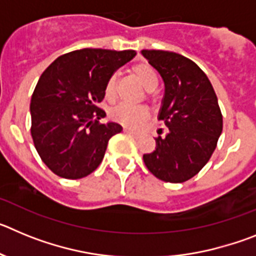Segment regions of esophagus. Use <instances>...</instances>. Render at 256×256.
I'll return each instance as SVG.
<instances>
[{"mask_svg": "<svg viewBox=\"0 0 256 256\" xmlns=\"http://www.w3.org/2000/svg\"><path fill=\"white\" fill-rule=\"evenodd\" d=\"M124 132H126V133H128V134H130V136H132L133 138H138V137H140V133H137V132H133V130H128V128H124Z\"/></svg>", "mask_w": 256, "mask_h": 256, "instance_id": "obj_1", "label": "esophagus"}]
</instances>
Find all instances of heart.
<instances>
[{
  "label": "heart",
  "instance_id": "heart-1",
  "mask_svg": "<svg viewBox=\"0 0 256 256\" xmlns=\"http://www.w3.org/2000/svg\"><path fill=\"white\" fill-rule=\"evenodd\" d=\"M130 72L138 78L146 90L148 91V97L152 98L154 90L159 84V74L155 68L148 62H137L132 65ZM104 94L108 100H114L116 94V76H112L106 80ZM110 119L118 124L130 128V130H137L144 122L148 119V110L144 106H130L126 104H119L114 106L108 112Z\"/></svg>",
  "mask_w": 256,
  "mask_h": 256
}]
</instances>
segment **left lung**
Wrapping results in <instances>:
<instances>
[{
	"mask_svg": "<svg viewBox=\"0 0 256 256\" xmlns=\"http://www.w3.org/2000/svg\"><path fill=\"white\" fill-rule=\"evenodd\" d=\"M162 76L165 94L159 120L168 126L144 162L156 178L170 183L191 180L209 162L223 130L218 98L206 74L176 52L142 50Z\"/></svg>",
	"mask_w": 256,
	"mask_h": 256,
	"instance_id": "8db88e82",
	"label": "left lung"
}]
</instances>
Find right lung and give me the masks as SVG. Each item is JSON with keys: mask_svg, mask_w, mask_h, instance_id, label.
Instances as JSON below:
<instances>
[{"mask_svg": "<svg viewBox=\"0 0 256 256\" xmlns=\"http://www.w3.org/2000/svg\"><path fill=\"white\" fill-rule=\"evenodd\" d=\"M133 50L83 48L68 52L44 70L30 100L32 138L40 159L61 178L87 177L101 164L108 140L122 132L101 124L106 80L132 60Z\"/></svg>", "mask_w": 256, "mask_h": 256, "instance_id": "obj_1", "label": "right lung"}]
</instances>
